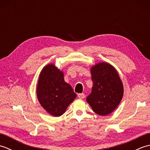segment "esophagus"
I'll list each match as a JSON object with an SVG mask.
<instances>
[{
  "mask_svg": "<svg viewBox=\"0 0 150 150\" xmlns=\"http://www.w3.org/2000/svg\"><path fill=\"white\" fill-rule=\"evenodd\" d=\"M77 96L79 98H81V99H82V98H84L85 97V95L84 93H79L77 95Z\"/></svg>",
  "mask_w": 150,
  "mask_h": 150,
  "instance_id": "34e87169",
  "label": "esophagus"
}]
</instances>
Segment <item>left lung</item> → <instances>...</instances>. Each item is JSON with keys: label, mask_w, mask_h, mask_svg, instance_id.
Returning <instances> with one entry per match:
<instances>
[{"label": "left lung", "mask_w": 150, "mask_h": 150, "mask_svg": "<svg viewBox=\"0 0 150 150\" xmlns=\"http://www.w3.org/2000/svg\"><path fill=\"white\" fill-rule=\"evenodd\" d=\"M93 87L86 98L95 113L106 116L116 109L124 93L122 82L117 70L107 62H100L91 67Z\"/></svg>", "instance_id": "1"}]
</instances>
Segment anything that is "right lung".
<instances>
[{
    "instance_id": "add662e5",
    "label": "right lung",
    "mask_w": 150,
    "mask_h": 150,
    "mask_svg": "<svg viewBox=\"0 0 150 150\" xmlns=\"http://www.w3.org/2000/svg\"><path fill=\"white\" fill-rule=\"evenodd\" d=\"M37 95L41 106L54 117L64 113L77 97L71 86L64 81L63 72L51 64L40 73Z\"/></svg>"
}]
</instances>
